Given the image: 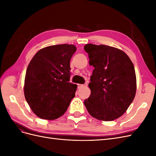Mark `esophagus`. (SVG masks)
<instances>
[{
  "mask_svg": "<svg viewBox=\"0 0 156 156\" xmlns=\"http://www.w3.org/2000/svg\"><path fill=\"white\" fill-rule=\"evenodd\" d=\"M77 86H78V88H82V87H87V83H84V84H78Z\"/></svg>",
  "mask_w": 156,
  "mask_h": 156,
  "instance_id": "esophagus-1",
  "label": "esophagus"
}]
</instances>
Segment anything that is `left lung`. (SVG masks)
Wrapping results in <instances>:
<instances>
[{
    "label": "left lung",
    "mask_w": 156,
    "mask_h": 156,
    "mask_svg": "<svg viewBox=\"0 0 156 156\" xmlns=\"http://www.w3.org/2000/svg\"><path fill=\"white\" fill-rule=\"evenodd\" d=\"M90 65L94 69L88 87L90 96L84 101L89 114L112 121L126 111L136 93L134 66L124 51L105 45H84Z\"/></svg>",
    "instance_id": "obj_1"
}]
</instances>
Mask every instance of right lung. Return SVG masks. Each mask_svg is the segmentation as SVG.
<instances>
[{
    "label": "right lung",
    "mask_w": 156,
    "mask_h": 156,
    "mask_svg": "<svg viewBox=\"0 0 156 156\" xmlns=\"http://www.w3.org/2000/svg\"><path fill=\"white\" fill-rule=\"evenodd\" d=\"M73 45H55L40 49L28 66L24 94L32 111L40 119L63 115L75 97L77 84L69 83Z\"/></svg>",
    "instance_id": "right-lung-1"
}]
</instances>
